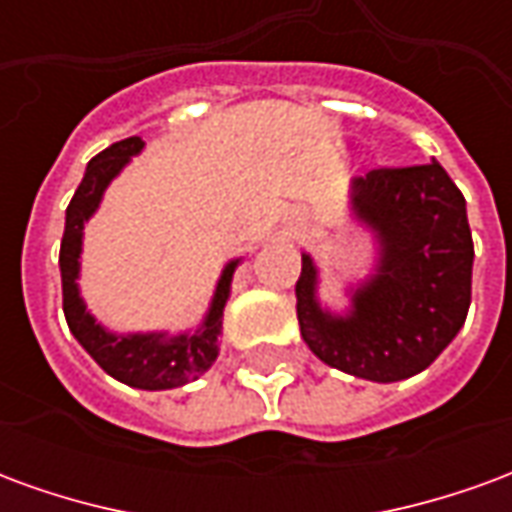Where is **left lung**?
Here are the masks:
<instances>
[{
  "mask_svg": "<svg viewBox=\"0 0 512 512\" xmlns=\"http://www.w3.org/2000/svg\"><path fill=\"white\" fill-rule=\"evenodd\" d=\"M354 213L378 238L373 277L348 315L318 304V268L301 255V337L329 367L378 384L422 373L452 343L472 304L474 244L466 200L439 161L354 178Z\"/></svg>",
  "mask_w": 512,
  "mask_h": 512,
  "instance_id": "obj_1",
  "label": "left lung"
}]
</instances>
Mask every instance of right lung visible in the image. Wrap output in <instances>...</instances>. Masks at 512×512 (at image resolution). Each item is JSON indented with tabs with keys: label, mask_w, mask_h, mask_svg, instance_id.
Listing matches in <instances>:
<instances>
[{
	"label": "right lung",
	"mask_w": 512,
	"mask_h": 512,
	"mask_svg": "<svg viewBox=\"0 0 512 512\" xmlns=\"http://www.w3.org/2000/svg\"><path fill=\"white\" fill-rule=\"evenodd\" d=\"M139 136H128L123 142L106 147L104 153L87 164L79 189L73 194L71 205L65 211V233L60 244V271H62V310L73 337L82 343L87 354L117 381L136 389H175L200 378L219 356V332H222V312L230 296V282L238 260L227 263L222 279L213 293L211 310L194 334H112L84 307L79 296V255H82V230L104 197V189L112 183L120 169L126 167L131 156L142 150Z\"/></svg>",
	"instance_id": "add662e5"
}]
</instances>
